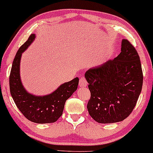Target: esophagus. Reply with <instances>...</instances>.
<instances>
[{"mask_svg": "<svg viewBox=\"0 0 153 153\" xmlns=\"http://www.w3.org/2000/svg\"><path fill=\"white\" fill-rule=\"evenodd\" d=\"M87 85H88V83H87V80H86L85 77V76H81L79 78V85L80 86V87H87Z\"/></svg>", "mask_w": 153, "mask_h": 153, "instance_id": "esophagus-1", "label": "esophagus"}]
</instances>
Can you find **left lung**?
<instances>
[{
    "instance_id": "obj_1",
    "label": "left lung",
    "mask_w": 153,
    "mask_h": 153,
    "mask_svg": "<svg viewBox=\"0 0 153 153\" xmlns=\"http://www.w3.org/2000/svg\"><path fill=\"white\" fill-rule=\"evenodd\" d=\"M90 99L87 110L95 121L119 122L131 114L143 84V74L137 50L123 39L121 52L104 64L85 73Z\"/></svg>"
}]
</instances>
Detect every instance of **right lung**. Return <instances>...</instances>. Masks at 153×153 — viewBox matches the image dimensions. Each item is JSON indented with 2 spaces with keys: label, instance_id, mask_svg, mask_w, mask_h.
<instances>
[{
  "label": "right lung",
  "instance_id": "1",
  "mask_svg": "<svg viewBox=\"0 0 153 153\" xmlns=\"http://www.w3.org/2000/svg\"><path fill=\"white\" fill-rule=\"evenodd\" d=\"M32 34L17 51L9 76L10 92L13 101L24 116L37 123H54L61 116L66 100L76 90L79 78L60 86L51 95H32L27 92L22 85L19 76V65L22 53L35 39Z\"/></svg>",
  "mask_w": 153,
  "mask_h": 153
}]
</instances>
